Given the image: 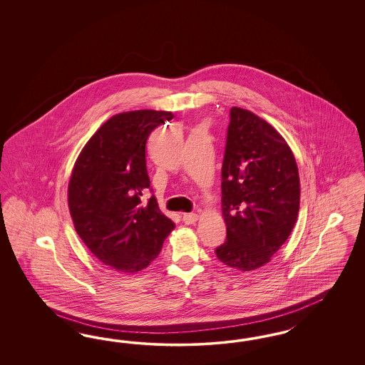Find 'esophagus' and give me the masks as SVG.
Returning <instances> with one entry per match:
<instances>
[{
	"instance_id": "1",
	"label": "esophagus",
	"mask_w": 365,
	"mask_h": 365,
	"mask_svg": "<svg viewBox=\"0 0 365 365\" xmlns=\"http://www.w3.org/2000/svg\"><path fill=\"white\" fill-rule=\"evenodd\" d=\"M197 221H198V214H194V212L183 214V222L186 225H194Z\"/></svg>"
}]
</instances>
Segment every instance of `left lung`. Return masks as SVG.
I'll return each instance as SVG.
<instances>
[{"instance_id":"left-lung-1","label":"left lung","mask_w":365,"mask_h":365,"mask_svg":"<svg viewBox=\"0 0 365 365\" xmlns=\"http://www.w3.org/2000/svg\"><path fill=\"white\" fill-rule=\"evenodd\" d=\"M299 168L285 139L250 110H230L222 165L226 241L215 249L225 265L242 272L265 265L297 221Z\"/></svg>"}]
</instances>
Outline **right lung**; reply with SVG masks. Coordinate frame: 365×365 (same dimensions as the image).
Listing matches in <instances>:
<instances>
[{
    "label": "right lung",
    "instance_id": "right-lung-1",
    "mask_svg": "<svg viewBox=\"0 0 365 365\" xmlns=\"http://www.w3.org/2000/svg\"><path fill=\"white\" fill-rule=\"evenodd\" d=\"M174 118L140 110L112 116L89 139L72 170L68 206L92 255L124 274L151 264L175 223L159 210L145 167L150 133Z\"/></svg>",
    "mask_w": 365,
    "mask_h": 365
}]
</instances>
